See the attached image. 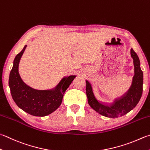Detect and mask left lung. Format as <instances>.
<instances>
[{
	"mask_svg": "<svg viewBox=\"0 0 150 150\" xmlns=\"http://www.w3.org/2000/svg\"><path fill=\"white\" fill-rule=\"evenodd\" d=\"M131 56L133 59L134 75L132 85L128 91L121 98L110 104L98 102L93 94L91 85L86 80V95L88 103L91 108L100 115L111 118L123 116L133 109L139 102L143 91V72L140 69L139 58L134 51L131 50Z\"/></svg>",
	"mask_w": 150,
	"mask_h": 150,
	"instance_id": "1",
	"label": "left lung"
}]
</instances>
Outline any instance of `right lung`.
Wrapping results in <instances>:
<instances>
[{"label":"right lung","mask_w":150,"mask_h":150,"mask_svg":"<svg viewBox=\"0 0 150 150\" xmlns=\"http://www.w3.org/2000/svg\"><path fill=\"white\" fill-rule=\"evenodd\" d=\"M27 45L16 56L9 77V87L13 100L19 108L35 116H46L55 111L61 105L64 93L76 76L64 77L57 86L48 90L33 89L23 82L18 68Z\"/></svg>","instance_id":"1"}]
</instances>
